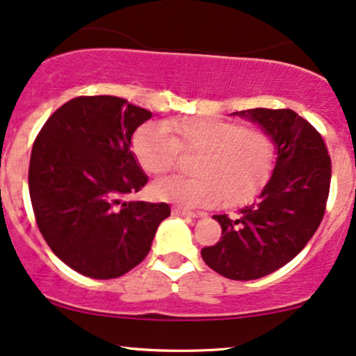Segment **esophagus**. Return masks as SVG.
<instances>
[{"label": "esophagus", "instance_id": "1", "mask_svg": "<svg viewBox=\"0 0 356 356\" xmlns=\"http://www.w3.org/2000/svg\"><path fill=\"white\" fill-rule=\"evenodd\" d=\"M172 216H177V218L195 219V218H199V216H201V214H197V212L186 211V209H182V207H172Z\"/></svg>", "mask_w": 356, "mask_h": 356}]
</instances>
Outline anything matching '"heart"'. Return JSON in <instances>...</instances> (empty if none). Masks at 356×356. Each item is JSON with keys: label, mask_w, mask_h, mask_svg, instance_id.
I'll use <instances>...</instances> for the list:
<instances>
[{"label": "heart", "mask_w": 356, "mask_h": 356, "mask_svg": "<svg viewBox=\"0 0 356 356\" xmlns=\"http://www.w3.org/2000/svg\"><path fill=\"white\" fill-rule=\"evenodd\" d=\"M132 150L145 172L161 175L174 169L179 150L197 152L194 177L155 181V199L187 209L212 207L226 197L243 204L263 189L275 167L276 147L266 130L211 117L147 122L136 130Z\"/></svg>", "instance_id": "1"}]
</instances>
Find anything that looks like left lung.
<instances>
[{"label":"left lung","instance_id":"1","mask_svg":"<svg viewBox=\"0 0 356 356\" xmlns=\"http://www.w3.org/2000/svg\"><path fill=\"white\" fill-rule=\"evenodd\" d=\"M231 115L266 130L276 147L271 177L238 218L212 216L222 227L204 263L236 281L257 280L283 268L313 238L325 214L332 161L316 129L289 108H251Z\"/></svg>","mask_w":356,"mask_h":356}]
</instances>
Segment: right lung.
I'll return each mask as SVG.
<instances>
[{"label": "right lung", "mask_w": 356, "mask_h": 356, "mask_svg": "<svg viewBox=\"0 0 356 356\" xmlns=\"http://www.w3.org/2000/svg\"><path fill=\"white\" fill-rule=\"evenodd\" d=\"M152 112L112 95L76 97L56 110L30 159L38 229L67 266L93 280L118 277L149 254L169 204L124 201L149 177L132 136Z\"/></svg>", "instance_id": "1"}]
</instances>
